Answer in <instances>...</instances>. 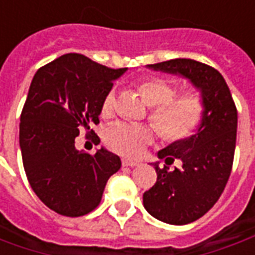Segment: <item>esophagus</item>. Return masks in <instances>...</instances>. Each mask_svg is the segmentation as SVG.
I'll return each instance as SVG.
<instances>
[{
  "instance_id": "esophagus-1",
  "label": "esophagus",
  "mask_w": 255,
  "mask_h": 255,
  "mask_svg": "<svg viewBox=\"0 0 255 255\" xmlns=\"http://www.w3.org/2000/svg\"><path fill=\"white\" fill-rule=\"evenodd\" d=\"M122 164H123V166H131V168H133V166H138V165H139V162H136V161L128 160V158H123Z\"/></svg>"
}]
</instances>
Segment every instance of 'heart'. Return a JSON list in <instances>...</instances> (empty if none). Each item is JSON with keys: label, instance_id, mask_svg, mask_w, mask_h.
I'll return each mask as SVG.
<instances>
[{"label": "heart", "instance_id": "b5f03b06", "mask_svg": "<svg viewBox=\"0 0 255 255\" xmlns=\"http://www.w3.org/2000/svg\"><path fill=\"white\" fill-rule=\"evenodd\" d=\"M138 91L147 105L153 106L150 119L164 136L172 140L190 136L202 120V97L197 91L175 97V86L161 78H146L138 83ZM115 109V94L106 95L101 112L111 116ZM154 138L153 131L146 126L131 123H116L106 129L105 142L113 151L128 157H139L146 144Z\"/></svg>", "mask_w": 255, "mask_h": 255}]
</instances>
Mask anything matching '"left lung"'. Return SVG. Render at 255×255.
I'll use <instances>...</instances> for the list:
<instances>
[{
    "instance_id": "1",
    "label": "left lung",
    "mask_w": 255,
    "mask_h": 255,
    "mask_svg": "<svg viewBox=\"0 0 255 255\" xmlns=\"http://www.w3.org/2000/svg\"><path fill=\"white\" fill-rule=\"evenodd\" d=\"M150 69L187 79L199 91L205 111L197 131L160 150L158 158L182 161V168L153 165L157 182L143 194V206L153 217L172 225L195 221L219 201L234 161L238 112L223 75L190 58L147 65Z\"/></svg>"
}]
</instances>
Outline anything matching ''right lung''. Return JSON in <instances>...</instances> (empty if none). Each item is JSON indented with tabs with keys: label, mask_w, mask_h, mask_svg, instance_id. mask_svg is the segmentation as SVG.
Masks as SVG:
<instances>
[{
	"label": "right lung",
	"mask_w": 255,
	"mask_h": 255,
	"mask_svg": "<svg viewBox=\"0 0 255 255\" xmlns=\"http://www.w3.org/2000/svg\"><path fill=\"white\" fill-rule=\"evenodd\" d=\"M126 71L68 53L32 78L20 116V150L31 188L56 213L79 217L94 210L122 166L105 147L94 155L76 150L75 138L100 123L102 101Z\"/></svg>",
	"instance_id": "1"
}]
</instances>
